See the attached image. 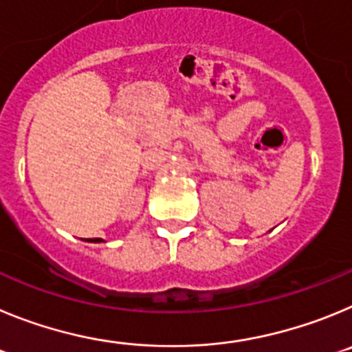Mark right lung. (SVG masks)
<instances>
[{"label": "right lung", "instance_id": "obj_1", "mask_svg": "<svg viewBox=\"0 0 352 352\" xmlns=\"http://www.w3.org/2000/svg\"><path fill=\"white\" fill-rule=\"evenodd\" d=\"M85 242H94V243H98V242H103V240H101V239H87V240H85Z\"/></svg>", "mask_w": 352, "mask_h": 352}]
</instances>
